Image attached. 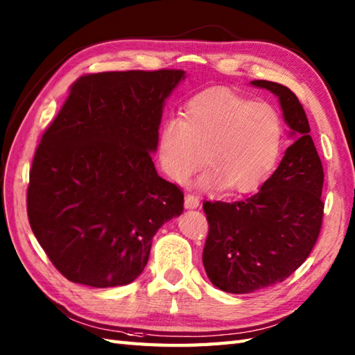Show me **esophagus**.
<instances>
[{
  "instance_id": "34e87169",
  "label": "esophagus",
  "mask_w": 355,
  "mask_h": 355,
  "mask_svg": "<svg viewBox=\"0 0 355 355\" xmlns=\"http://www.w3.org/2000/svg\"><path fill=\"white\" fill-rule=\"evenodd\" d=\"M184 206L186 209H197L200 206V198L193 193H187L184 197Z\"/></svg>"
}]
</instances>
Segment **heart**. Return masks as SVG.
<instances>
[{
    "mask_svg": "<svg viewBox=\"0 0 355 355\" xmlns=\"http://www.w3.org/2000/svg\"><path fill=\"white\" fill-rule=\"evenodd\" d=\"M284 120L268 102L224 88L207 89L184 105L183 119H166L157 154L166 175L186 183L202 164V189L253 192L267 182L281 155Z\"/></svg>",
    "mask_w": 355,
    "mask_h": 355,
    "instance_id": "b5f03b06",
    "label": "heart"
}]
</instances>
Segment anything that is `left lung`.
<instances>
[{
  "mask_svg": "<svg viewBox=\"0 0 355 355\" xmlns=\"http://www.w3.org/2000/svg\"><path fill=\"white\" fill-rule=\"evenodd\" d=\"M279 97L293 145L259 192L241 201H205L209 233L202 263L225 293H253L285 281L318 243L323 206V168L304 107L290 88L252 80Z\"/></svg>",
  "mask_w": 355,
  "mask_h": 355,
  "instance_id": "8db88e82",
  "label": "left lung"
}]
</instances>
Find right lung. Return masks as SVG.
<instances>
[{
  "label": "right lung",
  "mask_w": 355,
  "mask_h": 355,
  "mask_svg": "<svg viewBox=\"0 0 355 355\" xmlns=\"http://www.w3.org/2000/svg\"><path fill=\"white\" fill-rule=\"evenodd\" d=\"M183 70L80 76L36 148L27 215L37 243L69 281L126 285L148 263L157 230L184 195L153 162L163 103Z\"/></svg>",
  "instance_id": "right-lung-1"
}]
</instances>
